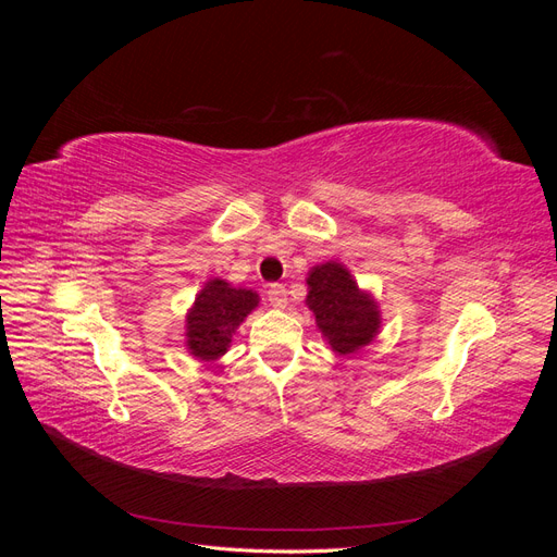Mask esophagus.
Returning a JSON list of instances; mask_svg holds the SVG:
<instances>
[{
  "label": "esophagus",
  "instance_id": "esophagus-1",
  "mask_svg": "<svg viewBox=\"0 0 557 557\" xmlns=\"http://www.w3.org/2000/svg\"><path fill=\"white\" fill-rule=\"evenodd\" d=\"M267 297L274 307H285L288 305V290H285L283 283H269L267 285Z\"/></svg>",
  "mask_w": 557,
  "mask_h": 557
}]
</instances>
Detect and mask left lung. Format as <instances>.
I'll return each instance as SVG.
<instances>
[{"label":"left lung","mask_w":557,"mask_h":557,"mask_svg":"<svg viewBox=\"0 0 557 557\" xmlns=\"http://www.w3.org/2000/svg\"><path fill=\"white\" fill-rule=\"evenodd\" d=\"M307 283V305L320 332L339 356L356 352L374 339L381 323L376 305L339 262L313 267Z\"/></svg>","instance_id":"1"}]
</instances>
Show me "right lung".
Here are the masks:
<instances>
[{"instance_id":"add662e5","label":"right lung","mask_w":557,"mask_h":557,"mask_svg":"<svg viewBox=\"0 0 557 557\" xmlns=\"http://www.w3.org/2000/svg\"><path fill=\"white\" fill-rule=\"evenodd\" d=\"M258 307V295L213 278L205 285L188 313V348L199 360H215L227 350L232 334Z\"/></svg>"}]
</instances>
